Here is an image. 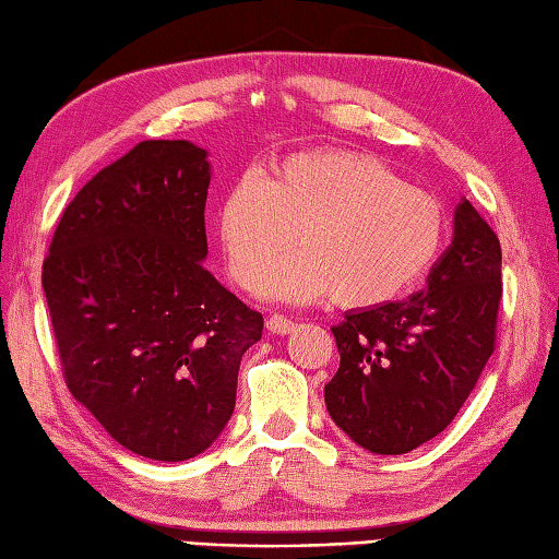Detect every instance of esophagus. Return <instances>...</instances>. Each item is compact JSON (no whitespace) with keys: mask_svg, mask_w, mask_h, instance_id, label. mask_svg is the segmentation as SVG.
Segmentation results:
<instances>
[{"mask_svg":"<svg viewBox=\"0 0 559 559\" xmlns=\"http://www.w3.org/2000/svg\"><path fill=\"white\" fill-rule=\"evenodd\" d=\"M294 325H297V323H294L289 316H284V313H270V319H267V331L277 333V335L292 333Z\"/></svg>","mask_w":559,"mask_h":559,"instance_id":"34e87169","label":"esophagus"}]
</instances>
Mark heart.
I'll use <instances>...</instances> for the list:
<instances>
[{
  "label": "heart",
  "instance_id": "obj_1",
  "mask_svg": "<svg viewBox=\"0 0 559 559\" xmlns=\"http://www.w3.org/2000/svg\"><path fill=\"white\" fill-rule=\"evenodd\" d=\"M228 270L289 301L333 294L343 309L396 301L433 267L445 246V212L433 194L406 185L377 157L311 151L230 182L218 204Z\"/></svg>",
  "mask_w": 559,
  "mask_h": 559
}]
</instances>
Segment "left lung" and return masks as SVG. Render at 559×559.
<instances>
[{"label":"left lung","instance_id":"obj_1","mask_svg":"<svg viewBox=\"0 0 559 559\" xmlns=\"http://www.w3.org/2000/svg\"><path fill=\"white\" fill-rule=\"evenodd\" d=\"M501 292L499 238L465 199L424 292L331 329L341 367L323 396L335 426L377 455L445 430L497 347Z\"/></svg>","mask_w":559,"mask_h":559}]
</instances>
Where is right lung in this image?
Wrapping results in <instances>:
<instances>
[{"label": "right lung", "mask_w": 559, "mask_h": 559, "mask_svg": "<svg viewBox=\"0 0 559 559\" xmlns=\"http://www.w3.org/2000/svg\"><path fill=\"white\" fill-rule=\"evenodd\" d=\"M206 151L141 141L62 212L44 282L62 379L135 455L204 452L236 406L262 313L204 270Z\"/></svg>", "instance_id": "obj_1"}]
</instances>
